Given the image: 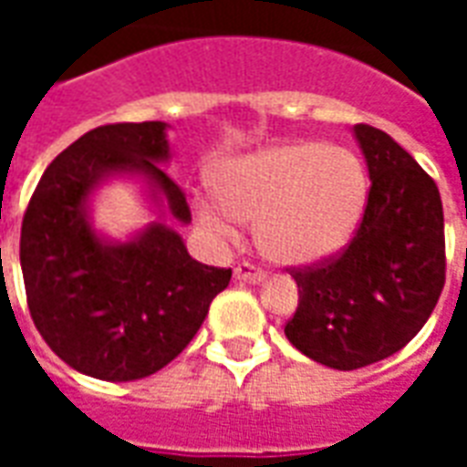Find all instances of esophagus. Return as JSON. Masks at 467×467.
<instances>
[{
    "label": "esophagus",
    "mask_w": 467,
    "mask_h": 467,
    "mask_svg": "<svg viewBox=\"0 0 467 467\" xmlns=\"http://www.w3.org/2000/svg\"><path fill=\"white\" fill-rule=\"evenodd\" d=\"M234 280H240V283L244 285H260L265 283V273L263 270H257V267H253L250 263H240L234 267Z\"/></svg>",
    "instance_id": "esophagus-1"
}]
</instances>
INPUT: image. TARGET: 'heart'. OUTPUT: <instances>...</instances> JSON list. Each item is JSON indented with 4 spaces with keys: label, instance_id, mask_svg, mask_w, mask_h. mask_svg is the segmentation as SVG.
<instances>
[{
    "label": "heart",
    "instance_id": "heart-1",
    "mask_svg": "<svg viewBox=\"0 0 467 467\" xmlns=\"http://www.w3.org/2000/svg\"><path fill=\"white\" fill-rule=\"evenodd\" d=\"M214 197H194L200 223L233 240L254 224L257 250L275 265L305 267L343 253L370 204V174L348 147L293 140L224 160L213 170Z\"/></svg>",
    "mask_w": 467,
    "mask_h": 467
}]
</instances>
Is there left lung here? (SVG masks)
Listing matches in <instances>:
<instances>
[{
    "instance_id": "1",
    "label": "left lung",
    "mask_w": 467,
    "mask_h": 467,
    "mask_svg": "<svg viewBox=\"0 0 467 467\" xmlns=\"http://www.w3.org/2000/svg\"><path fill=\"white\" fill-rule=\"evenodd\" d=\"M352 134L370 174V204L340 257L295 270L300 303L285 325L310 360L358 370L385 360L428 323L445 285L441 192L400 144L370 124Z\"/></svg>"
}]
</instances>
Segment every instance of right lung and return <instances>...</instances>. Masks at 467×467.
I'll return each instance as SVG.
<instances>
[{"label": "right lung", "mask_w": 467, "mask_h": 467, "mask_svg": "<svg viewBox=\"0 0 467 467\" xmlns=\"http://www.w3.org/2000/svg\"><path fill=\"white\" fill-rule=\"evenodd\" d=\"M167 122L105 124L82 134L47 167L19 240L26 303L45 343L82 375L130 382L162 370L190 345L233 270L190 257L172 224H190ZM134 179L155 214L127 241L99 234L96 190Z\"/></svg>", "instance_id": "1"}]
</instances>
